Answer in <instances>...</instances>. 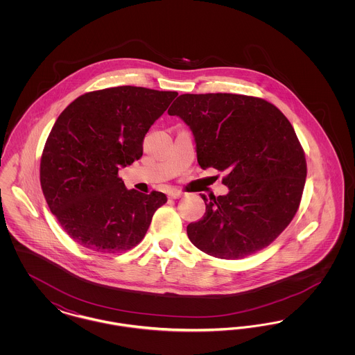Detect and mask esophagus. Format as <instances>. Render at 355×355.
Instances as JSON below:
<instances>
[{"label": "esophagus", "mask_w": 355, "mask_h": 355, "mask_svg": "<svg viewBox=\"0 0 355 355\" xmlns=\"http://www.w3.org/2000/svg\"><path fill=\"white\" fill-rule=\"evenodd\" d=\"M182 196H184V193L180 191V190H171V191H169V197L170 198H173V200H178V198H181Z\"/></svg>", "instance_id": "esophagus-1"}]
</instances>
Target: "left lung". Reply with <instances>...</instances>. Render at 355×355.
Wrapping results in <instances>:
<instances>
[{
	"label": "left lung",
	"mask_w": 355,
	"mask_h": 355,
	"mask_svg": "<svg viewBox=\"0 0 355 355\" xmlns=\"http://www.w3.org/2000/svg\"><path fill=\"white\" fill-rule=\"evenodd\" d=\"M191 130L203 170L226 174L225 196L201 194L206 213L187 225L203 253L238 259L279 236L295 216L306 159L295 132L270 102L230 93L182 94L168 110Z\"/></svg>",
	"instance_id": "1"
}]
</instances>
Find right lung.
<instances>
[{
    "instance_id": "add662e5",
    "label": "right lung",
    "mask_w": 355,
    "mask_h": 355,
    "mask_svg": "<svg viewBox=\"0 0 355 355\" xmlns=\"http://www.w3.org/2000/svg\"><path fill=\"white\" fill-rule=\"evenodd\" d=\"M177 96L117 86L86 93L58 116L40 180L51 213L81 246L100 253L135 248L168 201L161 191L128 190L119 170L142 157L145 135Z\"/></svg>"
}]
</instances>
